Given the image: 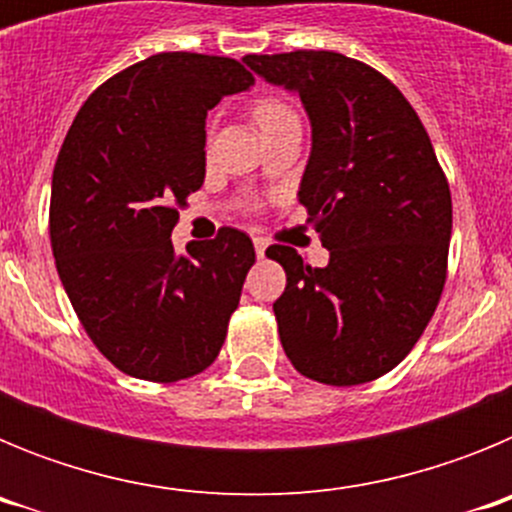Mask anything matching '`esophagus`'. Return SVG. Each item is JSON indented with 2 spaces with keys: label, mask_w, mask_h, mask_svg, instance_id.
Masks as SVG:
<instances>
[{
  "label": "esophagus",
  "mask_w": 512,
  "mask_h": 512,
  "mask_svg": "<svg viewBox=\"0 0 512 512\" xmlns=\"http://www.w3.org/2000/svg\"><path fill=\"white\" fill-rule=\"evenodd\" d=\"M266 246H269V243H266V238H259V235L253 238V248H256V256H259V259H264Z\"/></svg>",
  "instance_id": "34e87169"
}]
</instances>
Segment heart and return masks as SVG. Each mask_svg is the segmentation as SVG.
Returning a JSON list of instances; mask_svg holds the SVG:
<instances>
[{"label": "heart", "mask_w": 512, "mask_h": 512, "mask_svg": "<svg viewBox=\"0 0 512 512\" xmlns=\"http://www.w3.org/2000/svg\"><path fill=\"white\" fill-rule=\"evenodd\" d=\"M251 117L259 125L261 133H271L274 128L284 125V122L300 120L297 112L289 107L284 99L279 97H261L251 104Z\"/></svg>", "instance_id": "b5f03b06"}]
</instances>
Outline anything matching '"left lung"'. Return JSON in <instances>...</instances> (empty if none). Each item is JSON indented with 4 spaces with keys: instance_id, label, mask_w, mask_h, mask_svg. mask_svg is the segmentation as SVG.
Returning <instances> with one entry per match:
<instances>
[{
    "instance_id": "8db88e82",
    "label": "left lung",
    "mask_w": 512,
    "mask_h": 512,
    "mask_svg": "<svg viewBox=\"0 0 512 512\" xmlns=\"http://www.w3.org/2000/svg\"><path fill=\"white\" fill-rule=\"evenodd\" d=\"M295 89L312 122L300 184L328 266L269 246L287 287L274 302L297 372L354 387L392 372L433 318L449 264L451 192L418 112L387 76L333 51L246 56Z\"/></svg>"
}]
</instances>
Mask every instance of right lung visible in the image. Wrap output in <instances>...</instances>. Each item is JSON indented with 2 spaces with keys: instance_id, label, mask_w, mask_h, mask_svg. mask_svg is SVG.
Segmentation results:
<instances>
[{
  "instance_id": "obj_1",
  "label": "right lung",
  "mask_w": 512,
  "mask_h": 512,
  "mask_svg": "<svg viewBox=\"0 0 512 512\" xmlns=\"http://www.w3.org/2000/svg\"><path fill=\"white\" fill-rule=\"evenodd\" d=\"M253 87L241 61L156 53L81 104L58 151L51 248L74 312L107 361L179 382L217 359L256 261L243 230L174 253L179 207L205 182V117Z\"/></svg>"
}]
</instances>
